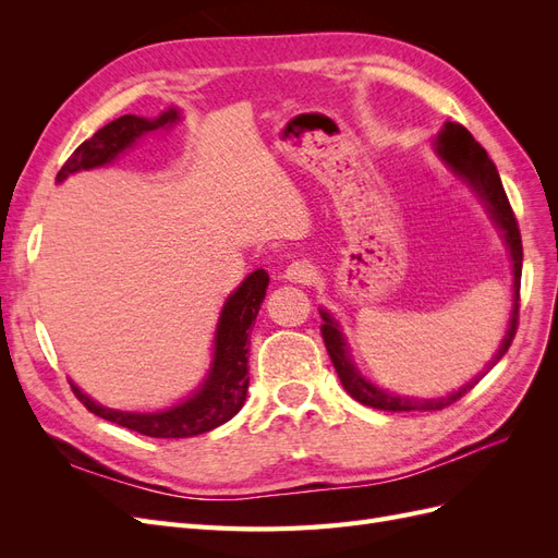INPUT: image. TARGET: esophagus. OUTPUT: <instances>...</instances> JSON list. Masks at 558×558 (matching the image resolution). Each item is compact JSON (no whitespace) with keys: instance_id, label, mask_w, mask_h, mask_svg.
Wrapping results in <instances>:
<instances>
[{"instance_id":"obj_1","label":"esophagus","mask_w":558,"mask_h":558,"mask_svg":"<svg viewBox=\"0 0 558 558\" xmlns=\"http://www.w3.org/2000/svg\"><path fill=\"white\" fill-rule=\"evenodd\" d=\"M283 277L289 279V281H293V283H307L314 277V269H312V265L307 260H295V263H291L289 267H286Z\"/></svg>"}]
</instances>
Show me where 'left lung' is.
Returning <instances> with one entry per match:
<instances>
[{
	"label": "left lung",
	"mask_w": 558,
	"mask_h": 558,
	"mask_svg": "<svg viewBox=\"0 0 558 558\" xmlns=\"http://www.w3.org/2000/svg\"><path fill=\"white\" fill-rule=\"evenodd\" d=\"M435 148H437V156L442 158V162L449 167V170L480 197L488 218H492L494 226L500 232L505 246H508V251H510L512 277H514V281H512V314H510L508 332H505L498 351L494 353V359L486 363V367L480 375L472 377L465 386L459 388V391H451L447 396L414 398V396L391 393V391H386V388H379L377 384L365 379L361 369L351 361L349 344L340 330V324H337V320L326 310H318L320 318H324L320 335H324V342L330 353V361L335 365V373H337V377H340L344 391L353 400H359L361 404H367V408L384 410V412H435V410L449 408V404L463 398L470 388H475V384H480V379L488 373V369H492L505 356V353H508V349L514 340V332H517L523 248H521V234H519L517 218L510 207L508 195H505L496 165L492 158L486 156V150L480 146V142H475V137H472V134L461 123H445V128L440 130V134H437V140H435Z\"/></svg>",
	"instance_id": "1"
}]
</instances>
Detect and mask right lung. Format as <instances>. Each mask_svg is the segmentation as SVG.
<instances>
[{"label": "right lung", "instance_id": "right-lung-1", "mask_svg": "<svg viewBox=\"0 0 558 558\" xmlns=\"http://www.w3.org/2000/svg\"><path fill=\"white\" fill-rule=\"evenodd\" d=\"M181 121L179 109H167L158 118H142V116H121L97 130L90 140L83 142L74 154L62 165L56 181L62 183L66 177L76 172L95 170L113 162L118 156L125 154L148 132L170 130ZM269 277L265 269L251 272L238 289H234L221 310L214 335V353L207 377L202 379L197 391L189 398L172 404L167 410L158 412H123L111 410L105 404L95 402L81 388L72 384V391L86 408L99 418H107L111 424L130 428L148 437H193L216 426L226 424L234 414L242 410L248 391V332L253 320L258 316V310L265 300Z\"/></svg>", "mask_w": 558, "mask_h": 558}]
</instances>
